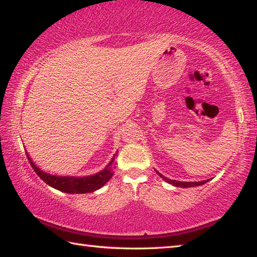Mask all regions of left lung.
Wrapping results in <instances>:
<instances>
[{
    "label": "left lung",
    "instance_id": "1",
    "mask_svg": "<svg viewBox=\"0 0 257 257\" xmlns=\"http://www.w3.org/2000/svg\"><path fill=\"white\" fill-rule=\"evenodd\" d=\"M158 172V171H156ZM159 173V172H158ZM160 177L162 178V179H164L167 182H169V184H171L173 186L176 187H182V188H187V187H195V186H201V185H204L206 184V182L208 180H203V181H196V182H184V181H177V180H171V179H168V178H165L164 176L161 175V173H159Z\"/></svg>",
    "mask_w": 257,
    "mask_h": 257
}]
</instances>
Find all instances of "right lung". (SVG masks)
<instances>
[{"label": "right lung", "instance_id": "1", "mask_svg": "<svg viewBox=\"0 0 257 257\" xmlns=\"http://www.w3.org/2000/svg\"><path fill=\"white\" fill-rule=\"evenodd\" d=\"M118 155V152L114 154L113 159L110 163H108L105 169L102 170L101 172L96 173V175L88 176V177H56V176H51L47 175V173L43 172L40 170L36 165L27 154V158L30 165L34 169V171L37 173V176L41 178V179L46 182L47 185H50L53 188L64 191V193L69 194H86V193H93L94 190L99 189L102 186H104L106 182L110 180V178L113 176V170L115 168V156Z\"/></svg>", "mask_w": 257, "mask_h": 257}]
</instances>
